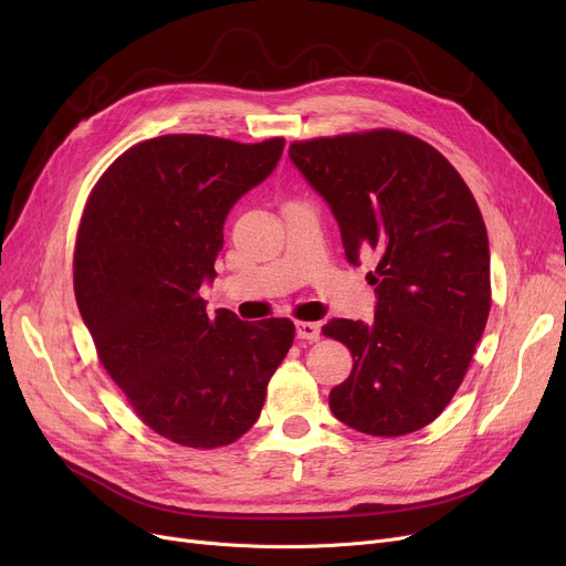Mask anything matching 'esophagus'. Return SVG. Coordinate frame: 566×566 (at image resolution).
<instances>
[{"mask_svg": "<svg viewBox=\"0 0 566 566\" xmlns=\"http://www.w3.org/2000/svg\"><path fill=\"white\" fill-rule=\"evenodd\" d=\"M295 337L307 339V342H318L321 339V323L298 321L295 323Z\"/></svg>", "mask_w": 566, "mask_h": 566, "instance_id": "esophagus-1", "label": "esophagus"}]
</instances>
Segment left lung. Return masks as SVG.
I'll return each mask as SVG.
<instances>
[{"mask_svg": "<svg viewBox=\"0 0 566 566\" xmlns=\"http://www.w3.org/2000/svg\"><path fill=\"white\" fill-rule=\"evenodd\" d=\"M289 158L331 206L346 259L376 256L374 321L323 325L353 355L331 410L369 436L418 431L452 401L486 328L491 256L480 206L448 158L399 130L293 142Z\"/></svg>", "mask_w": 566, "mask_h": 566, "instance_id": "left-lung-1", "label": "left lung"}]
</instances>
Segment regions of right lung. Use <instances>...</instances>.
I'll use <instances>...</instances> for the list:
<instances>
[{"label":"right lung","mask_w":566,"mask_h":566,"mask_svg":"<svg viewBox=\"0 0 566 566\" xmlns=\"http://www.w3.org/2000/svg\"><path fill=\"white\" fill-rule=\"evenodd\" d=\"M282 151V137H154L118 156L84 206L73 261L82 321L137 418L186 448H222L250 431L293 344L289 318L208 316L199 298L229 211Z\"/></svg>","instance_id":"obj_1"}]
</instances>
